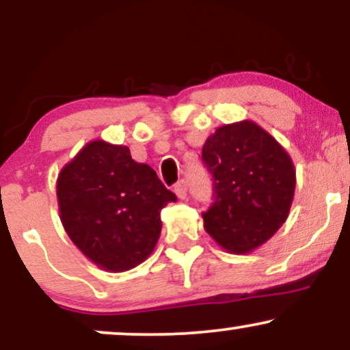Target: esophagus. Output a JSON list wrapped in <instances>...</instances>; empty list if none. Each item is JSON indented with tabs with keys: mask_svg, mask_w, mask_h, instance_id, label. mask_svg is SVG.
<instances>
[{
	"mask_svg": "<svg viewBox=\"0 0 350 350\" xmlns=\"http://www.w3.org/2000/svg\"><path fill=\"white\" fill-rule=\"evenodd\" d=\"M172 191H174V194L178 196L179 199H186L187 187H186V183H184V180H179L178 184H174V189H172Z\"/></svg>",
	"mask_w": 350,
	"mask_h": 350,
	"instance_id": "1",
	"label": "esophagus"
}]
</instances>
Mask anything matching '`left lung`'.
Returning <instances> with one entry per match:
<instances>
[{
  "label": "left lung",
  "mask_w": 350,
  "mask_h": 350,
  "mask_svg": "<svg viewBox=\"0 0 350 350\" xmlns=\"http://www.w3.org/2000/svg\"><path fill=\"white\" fill-rule=\"evenodd\" d=\"M215 202L202 215L217 245L234 255L262 247L286 222L295 198L291 156L252 120L219 126L202 146Z\"/></svg>",
  "instance_id": "left-lung-1"
}]
</instances>
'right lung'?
Listing matches in <instances>:
<instances>
[{
	"mask_svg": "<svg viewBox=\"0 0 350 350\" xmlns=\"http://www.w3.org/2000/svg\"><path fill=\"white\" fill-rule=\"evenodd\" d=\"M59 217L75 247L102 270L128 271L154 250L161 208L176 196L130 148L92 139L62 167Z\"/></svg>",
	"mask_w": 350,
	"mask_h": 350,
	"instance_id": "add662e5",
	"label": "right lung"
}]
</instances>
